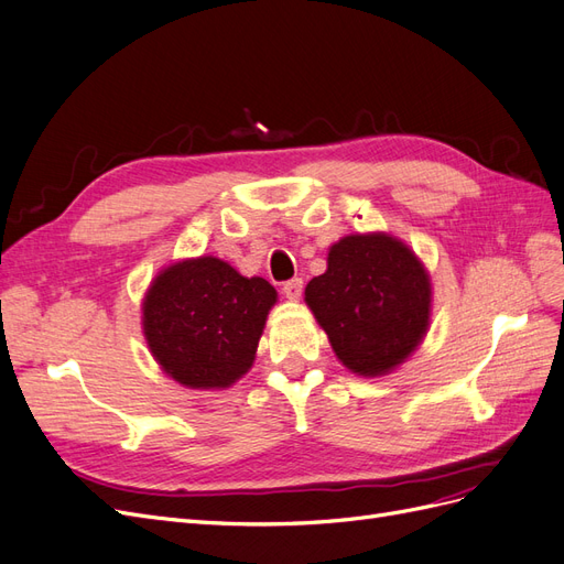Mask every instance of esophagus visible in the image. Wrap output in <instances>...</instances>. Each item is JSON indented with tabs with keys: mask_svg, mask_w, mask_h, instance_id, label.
I'll list each match as a JSON object with an SVG mask.
<instances>
[{
	"mask_svg": "<svg viewBox=\"0 0 564 564\" xmlns=\"http://www.w3.org/2000/svg\"><path fill=\"white\" fill-rule=\"evenodd\" d=\"M282 292H284V296H286V299H292V301L301 299V294H303V280H301V278L286 280V282L282 284Z\"/></svg>",
	"mask_w": 564,
	"mask_h": 564,
	"instance_id": "34e87169",
	"label": "esophagus"
}]
</instances>
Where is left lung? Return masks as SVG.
<instances>
[{"mask_svg": "<svg viewBox=\"0 0 564 564\" xmlns=\"http://www.w3.org/2000/svg\"><path fill=\"white\" fill-rule=\"evenodd\" d=\"M338 360L377 377L398 367L429 329L431 282L395 237L350 235L329 251L327 272L305 286Z\"/></svg>", "mask_w": 564, "mask_h": 564, "instance_id": "left-lung-1", "label": "left lung"}]
</instances>
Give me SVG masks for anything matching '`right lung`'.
Returning a JSON list of instances; mask_svg holds the SVG:
<instances>
[{
  "mask_svg": "<svg viewBox=\"0 0 564 564\" xmlns=\"http://www.w3.org/2000/svg\"><path fill=\"white\" fill-rule=\"evenodd\" d=\"M278 292L202 256L152 282L143 303L148 346L169 377L191 388H226L251 367Z\"/></svg>",
  "mask_w": 564,
  "mask_h": 564,
  "instance_id": "add662e5",
  "label": "right lung"
}]
</instances>
